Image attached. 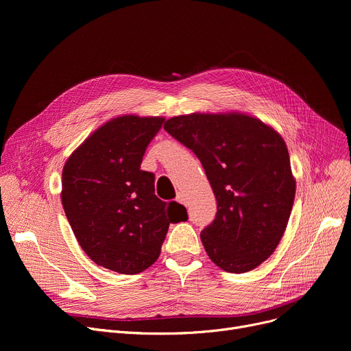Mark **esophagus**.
Masks as SVG:
<instances>
[{"label":"esophagus","mask_w":351,"mask_h":351,"mask_svg":"<svg viewBox=\"0 0 351 351\" xmlns=\"http://www.w3.org/2000/svg\"><path fill=\"white\" fill-rule=\"evenodd\" d=\"M176 202H179V204H183V205H186L185 204V197H183V193H178V196H176Z\"/></svg>","instance_id":"1"}]
</instances>
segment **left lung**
Listing matches in <instances>:
<instances>
[{
	"mask_svg": "<svg viewBox=\"0 0 351 351\" xmlns=\"http://www.w3.org/2000/svg\"><path fill=\"white\" fill-rule=\"evenodd\" d=\"M163 129L197 156L216 196L215 220L200 233L212 262L229 273L263 263L280 242L296 193L283 138L243 114L180 115Z\"/></svg>",
	"mask_w": 351,
	"mask_h": 351,
	"instance_id": "8db88e82",
	"label": "left lung"
}]
</instances>
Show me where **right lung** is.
<instances>
[{
  "label": "right lung",
  "mask_w": 351,
  "mask_h": 351,
  "mask_svg": "<svg viewBox=\"0 0 351 351\" xmlns=\"http://www.w3.org/2000/svg\"><path fill=\"white\" fill-rule=\"evenodd\" d=\"M162 123L163 118H115L97 129L64 166L66 219L82 250L105 269L143 271L158 261L169 223L188 220L182 210L175 217L166 213V202L155 195V175L141 171L146 147Z\"/></svg>",
  "instance_id": "right-lung-1"
}]
</instances>
